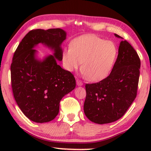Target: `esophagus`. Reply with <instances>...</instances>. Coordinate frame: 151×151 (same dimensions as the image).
I'll list each match as a JSON object with an SVG mask.
<instances>
[{
    "label": "esophagus",
    "mask_w": 151,
    "mask_h": 151,
    "mask_svg": "<svg viewBox=\"0 0 151 151\" xmlns=\"http://www.w3.org/2000/svg\"><path fill=\"white\" fill-rule=\"evenodd\" d=\"M76 84H77L78 86H82V84H83L82 82L80 81V80H78V79L76 80Z\"/></svg>",
    "instance_id": "1"
}]
</instances>
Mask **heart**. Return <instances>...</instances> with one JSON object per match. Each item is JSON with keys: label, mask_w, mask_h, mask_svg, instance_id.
<instances>
[{"label": "heart", "mask_w": 151, "mask_h": 151, "mask_svg": "<svg viewBox=\"0 0 151 151\" xmlns=\"http://www.w3.org/2000/svg\"><path fill=\"white\" fill-rule=\"evenodd\" d=\"M117 49L112 41L94 35H84L76 38L71 47L64 49L63 63L69 71L80 67L86 80L99 82L106 78L116 59Z\"/></svg>", "instance_id": "obj_1"}]
</instances>
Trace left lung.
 <instances>
[{
    "label": "left lung",
    "instance_id": "obj_1",
    "mask_svg": "<svg viewBox=\"0 0 151 151\" xmlns=\"http://www.w3.org/2000/svg\"><path fill=\"white\" fill-rule=\"evenodd\" d=\"M139 69L136 51L127 40L121 41L110 75L97 83L86 84L84 112L86 117L99 124L121 118L137 96Z\"/></svg>",
    "mask_w": 151,
    "mask_h": 151
}]
</instances>
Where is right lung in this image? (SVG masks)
Masks as SVG:
<instances>
[{
  "mask_svg": "<svg viewBox=\"0 0 151 151\" xmlns=\"http://www.w3.org/2000/svg\"><path fill=\"white\" fill-rule=\"evenodd\" d=\"M67 33L62 29L30 31L14 54L11 80L14 97L27 117L37 123L53 120L59 113L60 102L76 87L71 72L58 65L62 61L61 45ZM39 43L54 51L42 60L34 48Z\"/></svg>",
  "mask_w": 151,
  "mask_h": 151,
  "instance_id": "1",
  "label": "right lung"
}]
</instances>
